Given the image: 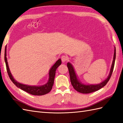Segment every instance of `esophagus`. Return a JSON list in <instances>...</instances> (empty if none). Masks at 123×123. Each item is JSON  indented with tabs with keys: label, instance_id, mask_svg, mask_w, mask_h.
<instances>
[{
	"label": "esophagus",
	"instance_id": "obj_1",
	"mask_svg": "<svg viewBox=\"0 0 123 123\" xmlns=\"http://www.w3.org/2000/svg\"><path fill=\"white\" fill-rule=\"evenodd\" d=\"M62 61V62H65L66 61H67V57L66 56H62L61 58Z\"/></svg>",
	"mask_w": 123,
	"mask_h": 123
}]
</instances>
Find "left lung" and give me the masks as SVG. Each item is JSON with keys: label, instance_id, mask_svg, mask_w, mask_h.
Returning a JSON list of instances; mask_svg holds the SVG:
<instances>
[{"label": "left lung", "instance_id": "obj_1", "mask_svg": "<svg viewBox=\"0 0 123 123\" xmlns=\"http://www.w3.org/2000/svg\"><path fill=\"white\" fill-rule=\"evenodd\" d=\"M116 58V48L114 46V53L113 56V60L112 62V64L111 67L110 74H109L107 77L104 80H103L102 82L99 84H85L81 83V81L78 78L77 75L76 74L75 70L72 64L70 62H68L67 64L68 68L69 70V73L70 76V80L71 83H72V86H73L76 91L78 92H80L83 94H88L91 92L97 91L98 90L102 88V87L105 86L106 84L107 83L108 81L110 80L111 77V75L112 74L114 64H115Z\"/></svg>", "mask_w": 123, "mask_h": 123}]
</instances>
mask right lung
I'll return each mask as SVG.
<instances>
[{
    "label": "right lung",
    "mask_w": 123,
    "mask_h": 123,
    "mask_svg": "<svg viewBox=\"0 0 123 123\" xmlns=\"http://www.w3.org/2000/svg\"><path fill=\"white\" fill-rule=\"evenodd\" d=\"M5 61L6 62V68L7 73L9 78L12 81V83L17 86L18 88H20L23 91L26 92H27L33 95H37V96H40V95H43L50 92L52 89L54 83L55 76L56 70L57 68L62 64V60L59 59L58 61L55 63L49 70V78L47 82L45 84L43 85L36 86V85H26L21 84L18 82L15 79L13 78L12 73L10 72L9 66H8L7 58V48H5Z\"/></svg>",
    "instance_id": "obj_1"
}]
</instances>
